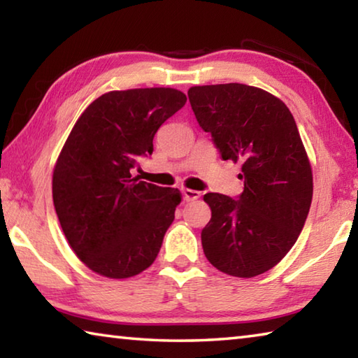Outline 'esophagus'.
Segmentation results:
<instances>
[{"label":"esophagus","instance_id":"1","mask_svg":"<svg viewBox=\"0 0 358 358\" xmlns=\"http://www.w3.org/2000/svg\"><path fill=\"white\" fill-rule=\"evenodd\" d=\"M201 197V192L199 191H194V189H187L185 187L183 189V199L186 202H192V201H197V199Z\"/></svg>","mask_w":358,"mask_h":358}]
</instances>
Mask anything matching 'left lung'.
Here are the masks:
<instances>
[{
	"label": "left lung",
	"instance_id": "1",
	"mask_svg": "<svg viewBox=\"0 0 358 358\" xmlns=\"http://www.w3.org/2000/svg\"><path fill=\"white\" fill-rule=\"evenodd\" d=\"M192 112L224 161L241 162L238 199L208 192L205 257L222 273L252 278L281 262L305 226L313 172L292 113L276 96L243 83L191 87Z\"/></svg>",
	"mask_w": 358,
	"mask_h": 358
}]
</instances>
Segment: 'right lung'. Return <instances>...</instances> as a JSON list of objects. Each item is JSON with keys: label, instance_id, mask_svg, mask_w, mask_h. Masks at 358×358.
Segmentation results:
<instances>
[{"label": "right lung", "instance_id": "1", "mask_svg": "<svg viewBox=\"0 0 358 358\" xmlns=\"http://www.w3.org/2000/svg\"><path fill=\"white\" fill-rule=\"evenodd\" d=\"M185 104L175 88L108 92L85 108L64 142L53 169V205L72 251L94 273L124 280L155 262L181 192L131 171L153 153L156 131Z\"/></svg>", "mask_w": 358, "mask_h": 358}]
</instances>
